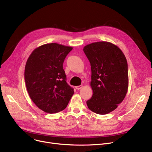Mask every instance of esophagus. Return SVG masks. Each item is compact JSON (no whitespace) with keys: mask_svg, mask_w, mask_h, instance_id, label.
I'll return each mask as SVG.
<instances>
[{"mask_svg":"<svg viewBox=\"0 0 152 152\" xmlns=\"http://www.w3.org/2000/svg\"><path fill=\"white\" fill-rule=\"evenodd\" d=\"M83 87V85L78 86H76V89L77 90H79V89H81Z\"/></svg>","mask_w":152,"mask_h":152,"instance_id":"1","label":"esophagus"}]
</instances>
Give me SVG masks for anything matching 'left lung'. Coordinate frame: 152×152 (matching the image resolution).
<instances>
[{"label":"left lung","instance_id":"obj_1","mask_svg":"<svg viewBox=\"0 0 152 152\" xmlns=\"http://www.w3.org/2000/svg\"><path fill=\"white\" fill-rule=\"evenodd\" d=\"M91 67L93 95L86 102L93 112L106 115L124 100L128 89V66L118 47L108 42H97L83 49Z\"/></svg>","mask_w":152,"mask_h":152}]
</instances>
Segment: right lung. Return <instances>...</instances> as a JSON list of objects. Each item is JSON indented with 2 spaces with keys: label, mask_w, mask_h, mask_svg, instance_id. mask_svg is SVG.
<instances>
[{
  "label": "right lung",
  "mask_w": 152,
  "mask_h": 152,
  "mask_svg": "<svg viewBox=\"0 0 152 152\" xmlns=\"http://www.w3.org/2000/svg\"><path fill=\"white\" fill-rule=\"evenodd\" d=\"M73 47L47 44L33 50L25 69V80L31 99L42 111L58 113L65 109L74 94L66 83L63 63Z\"/></svg>",
  "instance_id": "1"
}]
</instances>
